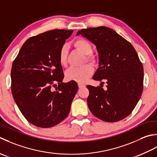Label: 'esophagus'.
Instances as JSON below:
<instances>
[{"instance_id": "1", "label": "esophagus", "mask_w": 157, "mask_h": 157, "mask_svg": "<svg viewBox=\"0 0 157 157\" xmlns=\"http://www.w3.org/2000/svg\"><path fill=\"white\" fill-rule=\"evenodd\" d=\"M78 87H79V88H83V87H85V85H82V84H81V83H78Z\"/></svg>"}]
</instances>
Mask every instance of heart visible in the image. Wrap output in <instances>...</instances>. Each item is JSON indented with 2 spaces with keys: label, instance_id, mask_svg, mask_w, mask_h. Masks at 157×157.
Returning <instances> with one entry per match:
<instances>
[{
  "label": "heart",
  "instance_id": "1",
  "mask_svg": "<svg viewBox=\"0 0 157 157\" xmlns=\"http://www.w3.org/2000/svg\"><path fill=\"white\" fill-rule=\"evenodd\" d=\"M75 46L86 56L85 59L87 62L92 63L96 62V57L91 54L92 52V46L88 40L79 38L75 42ZM67 54L68 49L63 45L61 48L59 53V60L62 66H65L67 62ZM93 73V68L89 64L82 66H72L66 72V78L68 81H74L78 82H84Z\"/></svg>",
  "mask_w": 157,
  "mask_h": 157
}]
</instances>
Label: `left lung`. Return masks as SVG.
Returning <instances> with one entry per match:
<instances>
[{
    "mask_svg": "<svg viewBox=\"0 0 157 157\" xmlns=\"http://www.w3.org/2000/svg\"><path fill=\"white\" fill-rule=\"evenodd\" d=\"M76 35H81L96 47L99 67L93 78L100 81L104 79L107 83L105 90L87 86L89 110L105 122L124 119L136 107L143 91L144 69L136 51L129 42L108 27L82 29Z\"/></svg>",
    "mask_w": 157,
    "mask_h": 157,
    "instance_id": "1",
    "label": "left lung"
}]
</instances>
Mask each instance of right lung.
<instances>
[{
    "label": "right lung",
    "mask_w": 157,
    "mask_h": 157,
    "mask_svg": "<svg viewBox=\"0 0 157 157\" xmlns=\"http://www.w3.org/2000/svg\"><path fill=\"white\" fill-rule=\"evenodd\" d=\"M72 33L53 30L28 38L13 62V97L24 117L36 127L55 126L70 113L78 87L74 81L62 82L59 53ZM57 82L59 86L53 91Z\"/></svg>",
    "instance_id": "right-lung-1"
}]
</instances>
